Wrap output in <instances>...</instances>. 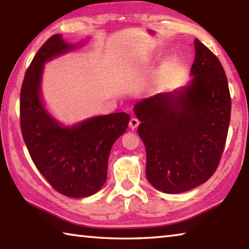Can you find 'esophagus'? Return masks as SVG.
Instances as JSON below:
<instances>
[{
	"instance_id": "34e87169",
	"label": "esophagus",
	"mask_w": 249,
	"mask_h": 249,
	"mask_svg": "<svg viewBox=\"0 0 249 249\" xmlns=\"http://www.w3.org/2000/svg\"><path fill=\"white\" fill-rule=\"evenodd\" d=\"M138 125H140V121H138V119H136V117H132L129 121V127L132 129H135Z\"/></svg>"
}]
</instances>
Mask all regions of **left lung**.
Listing matches in <instances>:
<instances>
[{
	"mask_svg": "<svg viewBox=\"0 0 249 249\" xmlns=\"http://www.w3.org/2000/svg\"><path fill=\"white\" fill-rule=\"evenodd\" d=\"M190 86L135 104L146 148V177L157 190L175 195L208 181L224 151L231 101L220 60L199 39Z\"/></svg>",
	"mask_w": 249,
	"mask_h": 249,
	"instance_id": "obj_1",
	"label": "left lung"
}]
</instances>
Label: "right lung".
<instances>
[{
	"instance_id": "add662e5",
	"label": "right lung",
	"mask_w": 249,
	"mask_h": 249,
	"mask_svg": "<svg viewBox=\"0 0 249 249\" xmlns=\"http://www.w3.org/2000/svg\"><path fill=\"white\" fill-rule=\"evenodd\" d=\"M72 48L58 34L39 48L25 72L19 121L28 153L44 178L61 195L84 197L103 187L109 151L127 128L129 115L113 113L62 127L46 112L39 95L44 64Z\"/></svg>"
}]
</instances>
